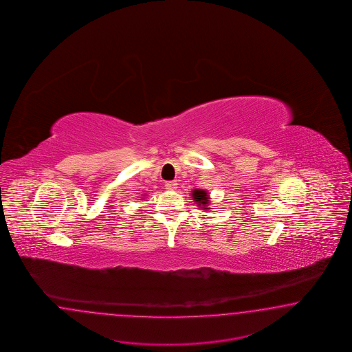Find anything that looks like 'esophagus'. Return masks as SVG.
<instances>
[{
  "instance_id": "1",
  "label": "esophagus",
  "mask_w": 352,
  "mask_h": 352,
  "mask_svg": "<svg viewBox=\"0 0 352 352\" xmlns=\"http://www.w3.org/2000/svg\"><path fill=\"white\" fill-rule=\"evenodd\" d=\"M165 187H166V190L174 191V190H177V182H166V183H165Z\"/></svg>"
}]
</instances>
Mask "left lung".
Returning a JSON list of instances; mask_svg holds the SVG:
<instances>
[{
  "label": "left lung",
  "instance_id": "1",
  "mask_svg": "<svg viewBox=\"0 0 352 352\" xmlns=\"http://www.w3.org/2000/svg\"><path fill=\"white\" fill-rule=\"evenodd\" d=\"M192 197H193L195 203H197L199 206H201V209H208V205H209L208 192L204 191V190H195V191H192Z\"/></svg>",
  "mask_w": 352,
  "mask_h": 352
}]
</instances>
